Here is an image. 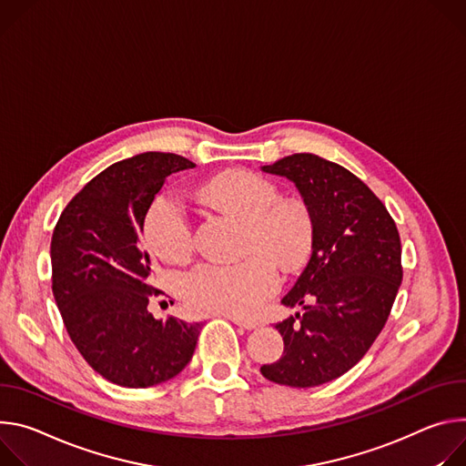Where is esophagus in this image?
<instances>
[{
	"instance_id": "esophagus-1",
	"label": "esophagus",
	"mask_w": 466,
	"mask_h": 466,
	"mask_svg": "<svg viewBox=\"0 0 466 466\" xmlns=\"http://www.w3.org/2000/svg\"><path fill=\"white\" fill-rule=\"evenodd\" d=\"M233 324H237V326H240V328H244V329H255V328H259V324L257 322H251V320H244V319H240V317H233V315H226Z\"/></svg>"
}]
</instances>
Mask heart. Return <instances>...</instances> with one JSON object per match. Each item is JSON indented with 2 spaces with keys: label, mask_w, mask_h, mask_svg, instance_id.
<instances>
[{
  "label": "heart",
  "mask_w": 466,
  "mask_h": 466,
  "mask_svg": "<svg viewBox=\"0 0 466 466\" xmlns=\"http://www.w3.org/2000/svg\"><path fill=\"white\" fill-rule=\"evenodd\" d=\"M203 203L229 213L248 228L246 249H259L283 267H298L311 246V218L298 199H279L267 177L237 172L198 187ZM151 248L168 263H183L194 251L188 213L176 194H163L146 218ZM279 285V276L265 255H251L235 265L201 263L183 279L187 305L198 313L253 315Z\"/></svg>",
  "instance_id": "b5f03b06"
}]
</instances>
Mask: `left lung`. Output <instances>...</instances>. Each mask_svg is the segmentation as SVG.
Here are the masks:
<instances>
[{
    "label": "left lung",
    "instance_id": "left-lung-1",
    "mask_svg": "<svg viewBox=\"0 0 466 466\" xmlns=\"http://www.w3.org/2000/svg\"><path fill=\"white\" fill-rule=\"evenodd\" d=\"M261 168L296 185L313 228L311 259L281 299L303 313L276 324L285 350L261 374L317 387L346 374L381 333L403 276L400 235L381 199L337 163L294 153Z\"/></svg>",
    "mask_w": 466,
    "mask_h": 466
}]
</instances>
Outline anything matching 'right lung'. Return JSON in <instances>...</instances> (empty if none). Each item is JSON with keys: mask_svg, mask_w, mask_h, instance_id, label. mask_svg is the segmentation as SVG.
<instances>
[{"mask_svg": "<svg viewBox=\"0 0 466 466\" xmlns=\"http://www.w3.org/2000/svg\"><path fill=\"white\" fill-rule=\"evenodd\" d=\"M196 165L147 151L111 165L77 192L51 237V289L65 328L107 381L146 389L176 378L192 359L201 322L153 319V267L144 220L168 176Z\"/></svg>", "mask_w": 466, "mask_h": 466, "instance_id": "1", "label": "right lung"}]
</instances>
